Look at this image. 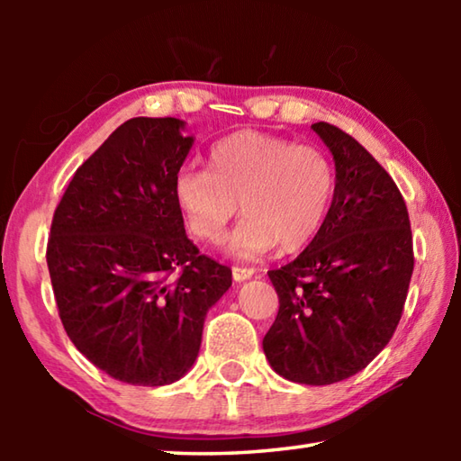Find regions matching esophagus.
Returning <instances> with one entry per match:
<instances>
[{
	"instance_id": "34e87169",
	"label": "esophagus",
	"mask_w": 461,
	"mask_h": 461,
	"mask_svg": "<svg viewBox=\"0 0 461 461\" xmlns=\"http://www.w3.org/2000/svg\"><path fill=\"white\" fill-rule=\"evenodd\" d=\"M256 275L254 268H241V267H233L231 268V276L236 283H244V280H249Z\"/></svg>"
}]
</instances>
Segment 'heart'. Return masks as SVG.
<instances>
[{"label": "heart", "mask_w": 461, "mask_h": 461, "mask_svg": "<svg viewBox=\"0 0 461 461\" xmlns=\"http://www.w3.org/2000/svg\"><path fill=\"white\" fill-rule=\"evenodd\" d=\"M207 165L178 170L175 201L186 230L207 244L223 238L240 205L244 220L225 241L233 258L305 248L330 215L335 173L319 148L244 130L213 144Z\"/></svg>", "instance_id": "1"}]
</instances>
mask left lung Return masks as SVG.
Masks as SVG:
<instances>
[{
  "label": "left lung",
  "mask_w": 461,
  "mask_h": 461,
  "mask_svg": "<svg viewBox=\"0 0 461 461\" xmlns=\"http://www.w3.org/2000/svg\"><path fill=\"white\" fill-rule=\"evenodd\" d=\"M311 130L333 156V203L315 240L268 272L280 307L262 348L278 376L325 386L386 348L415 260L407 205L390 175L339 128L319 122Z\"/></svg>",
  "instance_id": "8db88e82"
}]
</instances>
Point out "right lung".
<instances>
[{"mask_svg": "<svg viewBox=\"0 0 461 461\" xmlns=\"http://www.w3.org/2000/svg\"><path fill=\"white\" fill-rule=\"evenodd\" d=\"M185 126L123 122L68 183L46 249L75 348L134 386L173 384L193 368L207 311L231 286V270L186 238L175 201V176L194 142Z\"/></svg>", "mask_w": 461, "mask_h": 461, "instance_id": "1", "label": "right lung"}]
</instances>
